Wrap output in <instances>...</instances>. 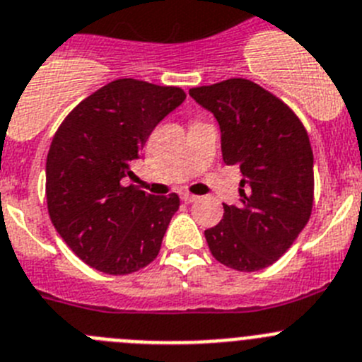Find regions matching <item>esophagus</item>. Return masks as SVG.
<instances>
[{"mask_svg": "<svg viewBox=\"0 0 362 362\" xmlns=\"http://www.w3.org/2000/svg\"><path fill=\"white\" fill-rule=\"evenodd\" d=\"M180 198L184 202H197L198 200V197L197 194H191V193H187V191H184V193H180Z\"/></svg>", "mask_w": 362, "mask_h": 362, "instance_id": "obj_1", "label": "esophagus"}]
</instances>
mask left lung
Here are the masks:
<instances>
[{
	"instance_id": "1",
	"label": "left lung",
	"mask_w": 362,
	"mask_h": 362,
	"mask_svg": "<svg viewBox=\"0 0 362 362\" xmlns=\"http://www.w3.org/2000/svg\"><path fill=\"white\" fill-rule=\"evenodd\" d=\"M220 126L221 157L242 171L240 205L205 230L211 254L240 272L272 265L307 226L314 202V155L307 129L278 97L247 79L191 88Z\"/></svg>"
}]
</instances>
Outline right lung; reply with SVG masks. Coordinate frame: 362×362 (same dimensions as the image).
<instances>
[{
	"mask_svg": "<svg viewBox=\"0 0 362 362\" xmlns=\"http://www.w3.org/2000/svg\"><path fill=\"white\" fill-rule=\"evenodd\" d=\"M185 100L177 86L117 79L84 99L55 132L47 157L50 220L66 245L104 274H132L157 258L180 198L135 185L133 160Z\"/></svg>",
	"mask_w": 362,
	"mask_h": 362,
	"instance_id": "add662e5",
	"label": "right lung"
}]
</instances>
